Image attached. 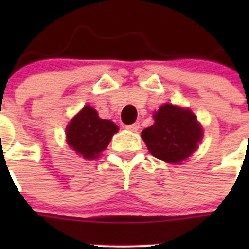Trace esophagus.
<instances>
[{"label": "esophagus", "mask_w": 249, "mask_h": 249, "mask_svg": "<svg viewBox=\"0 0 249 249\" xmlns=\"http://www.w3.org/2000/svg\"><path fill=\"white\" fill-rule=\"evenodd\" d=\"M128 131L131 132H137L138 129H140V122H135V123H132V124H129V126L126 127Z\"/></svg>", "instance_id": "1"}]
</instances>
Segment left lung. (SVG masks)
<instances>
[{
  "label": "left lung",
  "mask_w": 249,
  "mask_h": 249,
  "mask_svg": "<svg viewBox=\"0 0 249 249\" xmlns=\"http://www.w3.org/2000/svg\"><path fill=\"white\" fill-rule=\"evenodd\" d=\"M155 123L142 131L152 155L166 163H181L198 148L203 128L188 108L164 103L153 113Z\"/></svg>",
  "instance_id": "left-lung-1"
}]
</instances>
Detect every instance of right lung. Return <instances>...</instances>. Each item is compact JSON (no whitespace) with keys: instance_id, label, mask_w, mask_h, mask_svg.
Returning <instances> with one entry per match:
<instances>
[{"instance_id":"add662e5","label":"right lung","mask_w":249,"mask_h":249,"mask_svg":"<svg viewBox=\"0 0 249 249\" xmlns=\"http://www.w3.org/2000/svg\"><path fill=\"white\" fill-rule=\"evenodd\" d=\"M118 127L109 120L98 117L96 109L85 106L71 120L66 128L67 144L86 160L98 158L108 146Z\"/></svg>"}]
</instances>
